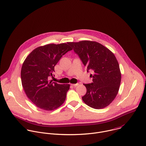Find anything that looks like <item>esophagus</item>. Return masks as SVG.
Returning <instances> with one entry per match:
<instances>
[{"label": "esophagus", "mask_w": 146, "mask_h": 146, "mask_svg": "<svg viewBox=\"0 0 146 146\" xmlns=\"http://www.w3.org/2000/svg\"><path fill=\"white\" fill-rule=\"evenodd\" d=\"M73 86H74V87H76L77 86H78V85H79V84H71Z\"/></svg>", "instance_id": "34e87169"}]
</instances>
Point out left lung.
<instances>
[{
  "mask_svg": "<svg viewBox=\"0 0 146 146\" xmlns=\"http://www.w3.org/2000/svg\"><path fill=\"white\" fill-rule=\"evenodd\" d=\"M79 56L88 72L94 74L93 82L84 84L86 94L82 97L88 106L101 109L109 106L116 97L121 84V73L118 62L114 53L101 44L84 40L68 42Z\"/></svg>",
  "mask_w": 146,
  "mask_h": 146,
  "instance_id": "8db88e82",
  "label": "left lung"
}]
</instances>
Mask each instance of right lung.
<instances>
[{"instance_id":"add662e5","label":"right lung","mask_w":146,"mask_h":146,"mask_svg":"<svg viewBox=\"0 0 146 146\" xmlns=\"http://www.w3.org/2000/svg\"><path fill=\"white\" fill-rule=\"evenodd\" d=\"M71 50L66 43L46 44L35 48L25 59L21 70L22 86L37 108L52 111L65 102L70 85L52 82L49 77L53 76L54 66L62 56Z\"/></svg>"}]
</instances>
